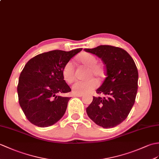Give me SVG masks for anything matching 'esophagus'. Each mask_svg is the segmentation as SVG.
I'll return each instance as SVG.
<instances>
[{"mask_svg": "<svg viewBox=\"0 0 159 159\" xmlns=\"http://www.w3.org/2000/svg\"><path fill=\"white\" fill-rule=\"evenodd\" d=\"M75 96H76V97H83V95H82V94H75Z\"/></svg>", "mask_w": 159, "mask_h": 159, "instance_id": "34e87169", "label": "esophagus"}]
</instances>
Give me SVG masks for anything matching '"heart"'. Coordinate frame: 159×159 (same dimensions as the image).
<instances>
[{
  "label": "heart",
  "mask_w": 159,
  "mask_h": 159,
  "mask_svg": "<svg viewBox=\"0 0 159 159\" xmlns=\"http://www.w3.org/2000/svg\"><path fill=\"white\" fill-rule=\"evenodd\" d=\"M79 62L89 68V75L101 77L104 75V68L100 64H96L97 59L93 55L89 53H83L78 58ZM63 78L66 83H70L75 80V66L73 62L69 61L64 64L61 70ZM98 85V80L95 79H90L87 80H77L72 84V90L75 94H85L93 90Z\"/></svg>",
  "instance_id": "obj_1"
}]
</instances>
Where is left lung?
I'll return each instance as SVG.
<instances>
[{
	"label": "left lung",
	"mask_w": 159,
	"mask_h": 159,
	"mask_svg": "<svg viewBox=\"0 0 159 159\" xmlns=\"http://www.w3.org/2000/svg\"><path fill=\"white\" fill-rule=\"evenodd\" d=\"M84 50L101 59L106 76L96 90L104 97H93L87 108V115L99 126L116 127L127 119L135 103L138 91L137 67L131 55L119 47L100 45Z\"/></svg>",
	"instance_id": "obj_1"
}]
</instances>
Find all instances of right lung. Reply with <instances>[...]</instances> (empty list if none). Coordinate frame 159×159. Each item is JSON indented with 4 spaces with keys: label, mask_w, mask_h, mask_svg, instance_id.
I'll return each mask as SVG.
<instances>
[{
    "label": "right lung",
    "mask_w": 159,
    "mask_h": 159,
    "mask_svg": "<svg viewBox=\"0 0 159 159\" xmlns=\"http://www.w3.org/2000/svg\"><path fill=\"white\" fill-rule=\"evenodd\" d=\"M82 48L70 51L54 50L30 60L21 72L17 94L21 108L28 120L40 127L53 125L66 112L70 98L58 94L71 89L63 78L61 70Z\"/></svg>",
    "instance_id": "add662e5"
}]
</instances>
